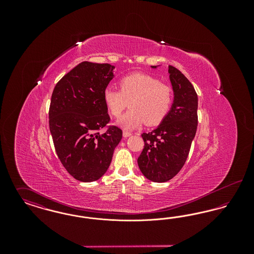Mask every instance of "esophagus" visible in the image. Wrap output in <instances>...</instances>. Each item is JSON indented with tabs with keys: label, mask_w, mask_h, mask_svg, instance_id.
<instances>
[{
	"label": "esophagus",
	"mask_w": 254,
	"mask_h": 254,
	"mask_svg": "<svg viewBox=\"0 0 254 254\" xmlns=\"http://www.w3.org/2000/svg\"><path fill=\"white\" fill-rule=\"evenodd\" d=\"M131 135H132V133L129 132V131H126V130L123 131V136H124L125 138H127V137H129V136H131Z\"/></svg>",
	"instance_id": "obj_1"
}]
</instances>
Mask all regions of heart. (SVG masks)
Segmentation results:
<instances>
[{
    "mask_svg": "<svg viewBox=\"0 0 254 254\" xmlns=\"http://www.w3.org/2000/svg\"><path fill=\"white\" fill-rule=\"evenodd\" d=\"M120 89L108 86L104 101L110 114L116 118L129 105L130 110L124 114L117 125L132 130L142 125H158L169 113L172 104V89L169 85L145 73H132L120 80Z\"/></svg>",
    "mask_w": 254,
    "mask_h": 254,
    "instance_id": "heart-1",
    "label": "heart"
}]
</instances>
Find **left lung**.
Returning <instances> with one entry per match:
<instances>
[{
  "label": "left lung",
  "instance_id": "8db88e82",
  "mask_svg": "<svg viewBox=\"0 0 254 254\" xmlns=\"http://www.w3.org/2000/svg\"><path fill=\"white\" fill-rule=\"evenodd\" d=\"M156 68L157 65H151ZM173 104L166 118L151 132L143 133L144 149L138 166L146 179H172L185 165L198 125V97L193 85L176 67L169 65Z\"/></svg>",
  "mask_w": 254,
  "mask_h": 254
}]
</instances>
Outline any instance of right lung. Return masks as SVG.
<instances>
[{
    "instance_id": "right-lung-1",
    "label": "right lung",
    "mask_w": 254,
    "mask_h": 254,
    "mask_svg": "<svg viewBox=\"0 0 254 254\" xmlns=\"http://www.w3.org/2000/svg\"><path fill=\"white\" fill-rule=\"evenodd\" d=\"M109 64L82 62L55 85L49 107V129L56 153L76 180L93 182L109 169L122 139L115 126L100 134L109 124L104 90L113 79Z\"/></svg>"
}]
</instances>
